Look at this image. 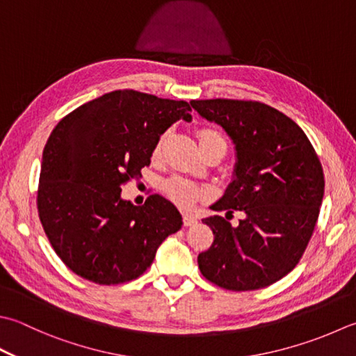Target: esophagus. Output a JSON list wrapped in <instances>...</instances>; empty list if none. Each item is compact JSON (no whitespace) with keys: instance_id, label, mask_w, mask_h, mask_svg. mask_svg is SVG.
Instances as JSON below:
<instances>
[{"instance_id":"34e87169","label":"esophagus","mask_w":356,"mask_h":356,"mask_svg":"<svg viewBox=\"0 0 356 356\" xmlns=\"http://www.w3.org/2000/svg\"><path fill=\"white\" fill-rule=\"evenodd\" d=\"M194 224H197V219L191 214H184V225L185 227H191Z\"/></svg>"}]
</instances>
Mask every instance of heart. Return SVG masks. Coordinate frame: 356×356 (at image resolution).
Instances as JSON below:
<instances>
[{
  "instance_id": "1",
  "label": "heart",
  "mask_w": 356,
  "mask_h": 356,
  "mask_svg": "<svg viewBox=\"0 0 356 356\" xmlns=\"http://www.w3.org/2000/svg\"><path fill=\"white\" fill-rule=\"evenodd\" d=\"M199 145H208V143H218L224 148V152L227 149V142L224 136L211 128H204L199 131ZM165 136H162L157 140L154 146V156H159L160 151H162ZM163 191L166 196H168L174 204H177L184 208L191 207L194 202L199 200L204 194V190L199 185H196L191 180L184 179V177H171L163 184Z\"/></svg>"
}]
</instances>
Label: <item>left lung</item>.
I'll return each instance as SVG.
<instances>
[{
    "label": "left lung",
    "mask_w": 356,
    "mask_h": 356,
    "mask_svg": "<svg viewBox=\"0 0 356 356\" xmlns=\"http://www.w3.org/2000/svg\"><path fill=\"white\" fill-rule=\"evenodd\" d=\"M202 118L214 122L236 149L233 180L211 205L222 216L202 222L214 241L197 256L200 273L222 289L247 291L282 280L301 259L318 222L324 172L298 124L259 102L191 100ZM233 211L244 218L233 227Z\"/></svg>",
    "instance_id": "1"
}]
</instances>
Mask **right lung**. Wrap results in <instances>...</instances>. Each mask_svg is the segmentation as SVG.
I'll use <instances>...</instances> for the list:
<instances>
[{"mask_svg":"<svg viewBox=\"0 0 356 356\" xmlns=\"http://www.w3.org/2000/svg\"><path fill=\"white\" fill-rule=\"evenodd\" d=\"M190 104L132 89L113 90L63 117L41 162L38 216L55 253L75 275L114 285L143 275L160 243L182 228L170 200L151 194L140 207L122 185L142 176L160 136Z\"/></svg>","mask_w":356,"mask_h":356,"instance_id":"add662e5","label":"right lung"}]
</instances>
